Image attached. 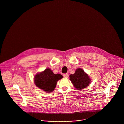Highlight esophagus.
I'll list each match as a JSON object with an SVG mask.
<instances>
[{
    "instance_id": "34e87169",
    "label": "esophagus",
    "mask_w": 124,
    "mask_h": 124,
    "mask_svg": "<svg viewBox=\"0 0 124 124\" xmlns=\"http://www.w3.org/2000/svg\"><path fill=\"white\" fill-rule=\"evenodd\" d=\"M63 77L65 78H68L69 77V74L68 73H66V74H63Z\"/></svg>"
}]
</instances>
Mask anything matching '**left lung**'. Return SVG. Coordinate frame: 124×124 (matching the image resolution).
Returning <instances> with one entry per match:
<instances>
[{
    "label": "left lung",
    "instance_id": "obj_1",
    "mask_svg": "<svg viewBox=\"0 0 124 124\" xmlns=\"http://www.w3.org/2000/svg\"><path fill=\"white\" fill-rule=\"evenodd\" d=\"M70 80L73 84L75 87L78 90H81L89 85L90 79L82 69H78L74 74L70 76Z\"/></svg>",
    "mask_w": 124,
    "mask_h": 124
}]
</instances>
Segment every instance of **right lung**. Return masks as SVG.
<instances>
[{
    "mask_svg": "<svg viewBox=\"0 0 124 124\" xmlns=\"http://www.w3.org/2000/svg\"><path fill=\"white\" fill-rule=\"evenodd\" d=\"M60 74H54L50 69L36 75L34 82L37 87L46 92L50 93L54 89L57 81L62 78Z\"/></svg>",
    "mask_w": 124,
    "mask_h": 124,
    "instance_id": "add662e5",
    "label": "right lung"
}]
</instances>
